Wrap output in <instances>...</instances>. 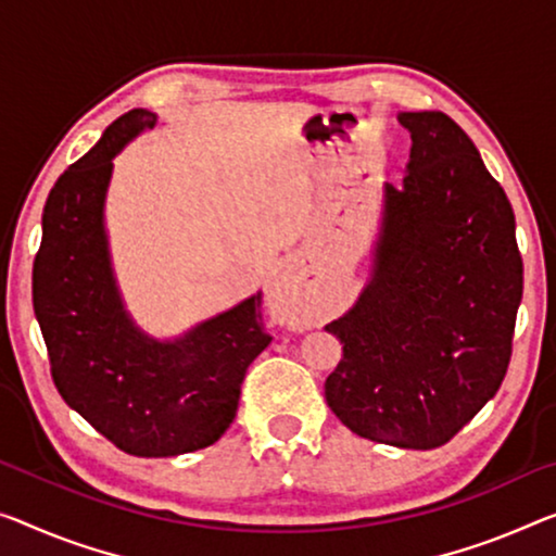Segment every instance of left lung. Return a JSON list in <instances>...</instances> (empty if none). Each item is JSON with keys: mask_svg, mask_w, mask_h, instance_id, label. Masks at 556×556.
<instances>
[{"mask_svg": "<svg viewBox=\"0 0 556 556\" xmlns=\"http://www.w3.org/2000/svg\"><path fill=\"white\" fill-rule=\"evenodd\" d=\"M403 186H382L370 278L326 326L343 357L326 380L338 420L405 450L450 442L505 380L522 255L507 193L442 111H400Z\"/></svg>", "mask_w": 556, "mask_h": 556, "instance_id": "1", "label": "left lung"}]
</instances>
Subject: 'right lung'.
<instances>
[{"instance_id":"add662e5","label":"right lung","mask_w":556,"mask_h":556,"mask_svg":"<svg viewBox=\"0 0 556 556\" xmlns=\"http://www.w3.org/2000/svg\"><path fill=\"white\" fill-rule=\"evenodd\" d=\"M156 114L118 116L59 176L41 216L31 298L64 403L136 457H176L216 442L233 422L249 365L268 348L261 293L159 340L136 326L111 268L104 224L114 159Z\"/></svg>"}]
</instances>
